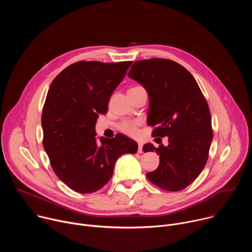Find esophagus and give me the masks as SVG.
<instances>
[{
  "label": "esophagus",
  "instance_id": "1",
  "mask_svg": "<svg viewBox=\"0 0 252 252\" xmlns=\"http://www.w3.org/2000/svg\"><path fill=\"white\" fill-rule=\"evenodd\" d=\"M142 147H143L142 143L138 142V150H137V153H138V154H142V153H143V152H142Z\"/></svg>",
  "mask_w": 252,
  "mask_h": 252
}]
</instances>
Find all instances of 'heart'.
Here are the masks:
<instances>
[{
	"mask_svg": "<svg viewBox=\"0 0 252 252\" xmlns=\"http://www.w3.org/2000/svg\"><path fill=\"white\" fill-rule=\"evenodd\" d=\"M137 88H141V87H134L132 89H137ZM130 89V90H132ZM140 121L138 120H125L123 122H121L118 126V128L120 131H122L123 133L135 137L138 135V127L140 126Z\"/></svg>",
	"mask_w": 252,
	"mask_h": 252,
	"instance_id": "heart-1",
	"label": "heart"
}]
</instances>
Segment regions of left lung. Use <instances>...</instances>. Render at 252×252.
I'll return each mask as SVG.
<instances>
[{
	"label": "left lung",
	"instance_id": "1",
	"mask_svg": "<svg viewBox=\"0 0 252 252\" xmlns=\"http://www.w3.org/2000/svg\"><path fill=\"white\" fill-rule=\"evenodd\" d=\"M128 77L145 88L150 97L148 125L153 136H168V146H143L157 152L159 165L147 173L149 181L168 190L185 189L202 171L213 137L205 97L189 71L173 61L150 59L133 63Z\"/></svg>",
	"mask_w": 252,
	"mask_h": 252
}]
</instances>
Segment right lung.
Instances as JSON below:
<instances>
[{
  "mask_svg": "<svg viewBox=\"0 0 252 252\" xmlns=\"http://www.w3.org/2000/svg\"><path fill=\"white\" fill-rule=\"evenodd\" d=\"M131 63L77 62L50 86L42 114L43 146L57 176L77 192L100 189L112 178L117 159L137 152L132 139L123 134L97 139L94 129Z\"/></svg>",
  "mask_w": 252,
  "mask_h": 252,
  "instance_id": "add662e5",
  "label": "right lung"
}]
</instances>
